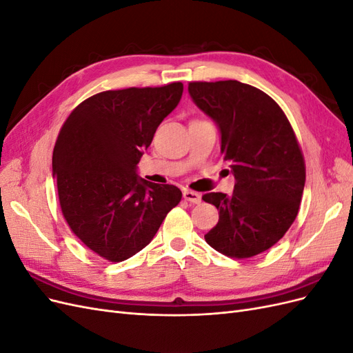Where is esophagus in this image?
I'll return each instance as SVG.
<instances>
[{"label": "esophagus", "mask_w": 353, "mask_h": 353, "mask_svg": "<svg viewBox=\"0 0 353 353\" xmlns=\"http://www.w3.org/2000/svg\"><path fill=\"white\" fill-rule=\"evenodd\" d=\"M184 199L190 203H193V205H199V203L201 201V196L199 193H196V191H191V190L184 191Z\"/></svg>", "instance_id": "obj_1"}]
</instances>
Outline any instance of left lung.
<instances>
[{
  "mask_svg": "<svg viewBox=\"0 0 353 353\" xmlns=\"http://www.w3.org/2000/svg\"><path fill=\"white\" fill-rule=\"evenodd\" d=\"M188 91L218 123L221 153L236 178L231 196L201 197L219 210L205 240L230 258H252L283 239L297 216L306 178L302 148L283 109L252 85L190 82Z\"/></svg>",
  "mask_w": 353,
  "mask_h": 353,
  "instance_id": "left-lung-1",
  "label": "left lung"
}]
</instances>
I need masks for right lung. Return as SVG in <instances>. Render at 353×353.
Segmentation results:
<instances>
[{"label":"right lung","instance_id":"add662e5","mask_svg":"<svg viewBox=\"0 0 353 353\" xmlns=\"http://www.w3.org/2000/svg\"><path fill=\"white\" fill-rule=\"evenodd\" d=\"M184 85L109 90L83 100L63 123L52 152L61 213L90 250L122 262L144 249L183 197L138 178L143 150L172 112Z\"/></svg>","mask_w":353,"mask_h":353}]
</instances>
